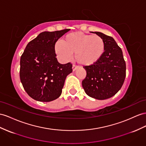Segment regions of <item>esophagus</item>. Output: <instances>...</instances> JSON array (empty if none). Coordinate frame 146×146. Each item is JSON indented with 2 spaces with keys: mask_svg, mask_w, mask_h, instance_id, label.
I'll return each instance as SVG.
<instances>
[{
  "mask_svg": "<svg viewBox=\"0 0 146 146\" xmlns=\"http://www.w3.org/2000/svg\"><path fill=\"white\" fill-rule=\"evenodd\" d=\"M78 68V66H75V65H73V66H72V70H73V72H74V71H75Z\"/></svg>",
  "mask_w": 146,
  "mask_h": 146,
  "instance_id": "esophagus-1",
  "label": "esophagus"
}]
</instances>
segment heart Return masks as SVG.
<instances>
[{
    "mask_svg": "<svg viewBox=\"0 0 146 146\" xmlns=\"http://www.w3.org/2000/svg\"><path fill=\"white\" fill-rule=\"evenodd\" d=\"M105 48V42L100 36L76 32L66 35L61 42L56 43L55 52L64 62L69 60L73 53H75L78 63L83 66H91L102 58Z\"/></svg>",
    "mask_w": 146,
    "mask_h": 146,
    "instance_id": "heart-1",
    "label": "heart"
}]
</instances>
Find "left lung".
Returning <instances> with one entry per match:
<instances>
[{
  "label": "left lung",
  "mask_w": 146,
  "mask_h": 146,
  "mask_svg": "<svg viewBox=\"0 0 146 146\" xmlns=\"http://www.w3.org/2000/svg\"><path fill=\"white\" fill-rule=\"evenodd\" d=\"M94 33L102 37L105 52L95 64L83 67L86 76L82 86L89 97L104 100L111 98L121 89L126 77V63L121 48L113 37L100 32Z\"/></svg>",
  "instance_id": "obj_1"
}]
</instances>
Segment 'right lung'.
Returning a JSON list of instances; mask_svg holds the SVG:
<instances>
[{
    "mask_svg": "<svg viewBox=\"0 0 146 146\" xmlns=\"http://www.w3.org/2000/svg\"><path fill=\"white\" fill-rule=\"evenodd\" d=\"M70 30L42 32L26 47L20 58V77L25 91L33 99L50 102L60 96L72 65L58 62L55 44Z\"/></svg>",
    "mask_w": 146,
    "mask_h": 146,
    "instance_id": "1",
    "label": "right lung"
}]
</instances>
